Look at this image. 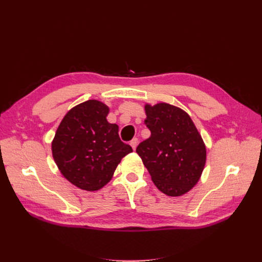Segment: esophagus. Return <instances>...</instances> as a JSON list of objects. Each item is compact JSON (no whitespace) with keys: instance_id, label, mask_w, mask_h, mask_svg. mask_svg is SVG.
Listing matches in <instances>:
<instances>
[{"instance_id":"esophagus-1","label":"esophagus","mask_w":262,"mask_h":262,"mask_svg":"<svg viewBox=\"0 0 262 262\" xmlns=\"http://www.w3.org/2000/svg\"><path fill=\"white\" fill-rule=\"evenodd\" d=\"M138 144H139V139H137V138L132 139V141L130 142V145L132 146V148H133V149H136V148H137Z\"/></svg>"}]
</instances>
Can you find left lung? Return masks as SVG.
Returning a JSON list of instances; mask_svg holds the SVG:
<instances>
[{
	"instance_id": "1",
	"label": "left lung",
	"mask_w": 262,
	"mask_h": 262,
	"mask_svg": "<svg viewBox=\"0 0 262 262\" xmlns=\"http://www.w3.org/2000/svg\"><path fill=\"white\" fill-rule=\"evenodd\" d=\"M145 125L150 137L141 142L137 153L155 186L165 194H185L199 180L207 150L191 118L169 104L145 106Z\"/></svg>"
}]
</instances>
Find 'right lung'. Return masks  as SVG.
I'll return each instance as SVG.
<instances>
[{
    "mask_svg": "<svg viewBox=\"0 0 262 262\" xmlns=\"http://www.w3.org/2000/svg\"><path fill=\"white\" fill-rule=\"evenodd\" d=\"M109 108L87 100L64 116L52 142V155L62 175L76 187L95 191L112 179L132 147L119 138L118 125L107 121Z\"/></svg>",
    "mask_w": 262,
    "mask_h": 262,
    "instance_id": "right-lung-1",
    "label": "right lung"
}]
</instances>
